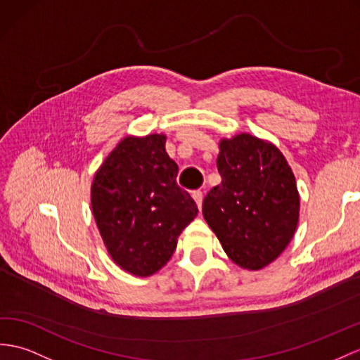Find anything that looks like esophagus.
Here are the masks:
<instances>
[{
    "label": "esophagus",
    "instance_id": "34e87169",
    "mask_svg": "<svg viewBox=\"0 0 360 360\" xmlns=\"http://www.w3.org/2000/svg\"><path fill=\"white\" fill-rule=\"evenodd\" d=\"M192 197H194L198 209H201V205H203V192H201L200 189H197V191L192 192Z\"/></svg>",
    "mask_w": 360,
    "mask_h": 360
}]
</instances>
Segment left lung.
Segmentation results:
<instances>
[{
  "instance_id": "obj_1",
  "label": "left lung",
  "mask_w": 360,
  "mask_h": 360,
  "mask_svg": "<svg viewBox=\"0 0 360 360\" xmlns=\"http://www.w3.org/2000/svg\"><path fill=\"white\" fill-rule=\"evenodd\" d=\"M221 183L203 200V217L240 267L258 270L293 238L300 218L295 175L281 151L250 134L221 140Z\"/></svg>"
}]
</instances>
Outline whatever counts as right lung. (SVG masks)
I'll return each instance as SVG.
<instances>
[{
  "instance_id": "obj_1",
  "label": "right lung",
  "mask_w": 360,
  "mask_h": 360,
  "mask_svg": "<svg viewBox=\"0 0 360 360\" xmlns=\"http://www.w3.org/2000/svg\"><path fill=\"white\" fill-rule=\"evenodd\" d=\"M166 137H125L105 159L91 186L96 224L111 258L137 276L169 261L181 231L198 212L177 185L179 166L165 150Z\"/></svg>"
}]
</instances>
